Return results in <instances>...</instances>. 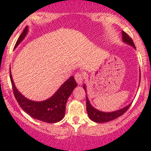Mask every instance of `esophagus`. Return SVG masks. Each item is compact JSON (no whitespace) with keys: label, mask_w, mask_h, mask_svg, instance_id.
Instances as JSON below:
<instances>
[{"label":"esophagus","mask_w":151,"mask_h":151,"mask_svg":"<svg viewBox=\"0 0 151 151\" xmlns=\"http://www.w3.org/2000/svg\"><path fill=\"white\" fill-rule=\"evenodd\" d=\"M83 78V75L82 73H77L75 75V79H76V82L78 85H81L82 83Z\"/></svg>","instance_id":"obj_1"}]
</instances>
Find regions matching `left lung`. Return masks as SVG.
Segmentation results:
<instances>
[{"instance_id": "obj_1", "label": "left lung", "mask_w": 151, "mask_h": 151, "mask_svg": "<svg viewBox=\"0 0 151 151\" xmlns=\"http://www.w3.org/2000/svg\"><path fill=\"white\" fill-rule=\"evenodd\" d=\"M122 41L125 43L128 44V45L132 46L134 49H135V46L133 42L132 39L129 36V35L126 34L125 32L122 31ZM141 80V79H140ZM140 82V81H139ZM140 84V83H139ZM84 90L85 91V93L87 94V91H86V86L85 85H83ZM132 103H130L129 105H127L125 107L122 108L120 110H116L113 112H102L100 110H97L96 108L91 104L90 101H89L88 96L86 95V109H87V113L90 119H91L94 122H97V123H103V122H107L113 120L115 119L118 118L120 116H122L123 113L127 111L128 109L130 107Z\"/></svg>"}]
</instances>
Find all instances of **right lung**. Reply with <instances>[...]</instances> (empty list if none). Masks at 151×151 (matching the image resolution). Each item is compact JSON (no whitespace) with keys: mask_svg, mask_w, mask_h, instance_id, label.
<instances>
[{"mask_svg":"<svg viewBox=\"0 0 151 151\" xmlns=\"http://www.w3.org/2000/svg\"><path fill=\"white\" fill-rule=\"evenodd\" d=\"M29 32V27L26 26L20 36L19 37L14 49L25 38ZM10 77L13 87V94L19 105L22 110L32 118L48 123L58 122L63 119L66 112V104L69 97L77 86L76 82L73 76H71L64 82L53 96L43 101H34L24 97L17 90L13 82L11 71L10 70Z\"/></svg>","mask_w":151,"mask_h":151,"instance_id":"add662e5","label":"right lung"}]
</instances>
